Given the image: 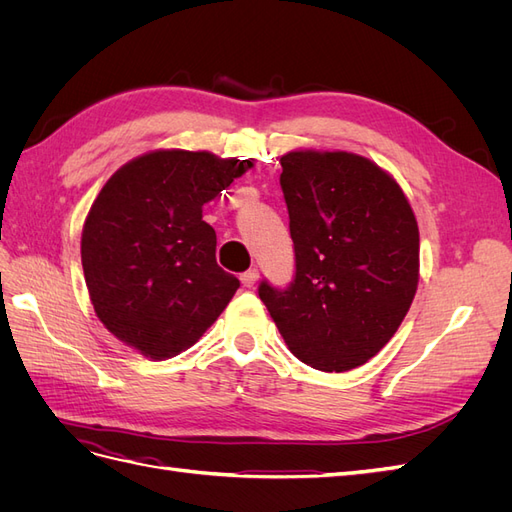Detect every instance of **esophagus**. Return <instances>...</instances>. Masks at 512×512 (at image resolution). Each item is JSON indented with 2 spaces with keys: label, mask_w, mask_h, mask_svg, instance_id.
I'll return each mask as SVG.
<instances>
[{
  "label": "esophagus",
  "mask_w": 512,
  "mask_h": 512,
  "mask_svg": "<svg viewBox=\"0 0 512 512\" xmlns=\"http://www.w3.org/2000/svg\"><path fill=\"white\" fill-rule=\"evenodd\" d=\"M258 282V269H247L245 273H241V284L245 288H252Z\"/></svg>",
  "instance_id": "obj_1"
}]
</instances>
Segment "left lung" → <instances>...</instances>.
Listing matches in <instances>:
<instances>
[{
	"mask_svg": "<svg viewBox=\"0 0 512 512\" xmlns=\"http://www.w3.org/2000/svg\"><path fill=\"white\" fill-rule=\"evenodd\" d=\"M280 185L294 243L286 288L258 297L290 352L322 371L376 356L399 329L418 284V226L393 177L346 151H292Z\"/></svg>",
	"mask_w": 512,
	"mask_h": 512,
	"instance_id": "1",
	"label": "left lung"
}]
</instances>
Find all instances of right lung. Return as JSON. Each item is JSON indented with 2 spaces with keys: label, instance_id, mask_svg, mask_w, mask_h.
<instances>
[{
  "label": "right lung",
  "instance_id": "obj_1",
  "mask_svg": "<svg viewBox=\"0 0 512 512\" xmlns=\"http://www.w3.org/2000/svg\"><path fill=\"white\" fill-rule=\"evenodd\" d=\"M252 160L153 151L121 166L94 200L81 260L104 327L149 359L190 348L239 288L215 260L203 205Z\"/></svg>",
  "mask_w": 512,
  "mask_h": 512
}]
</instances>
